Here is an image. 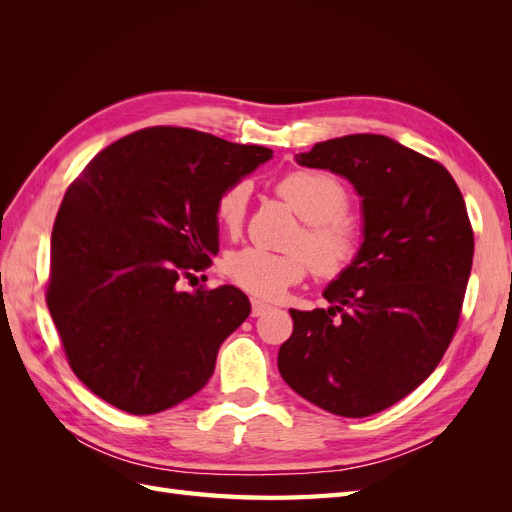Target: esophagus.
Segmentation results:
<instances>
[{
    "instance_id": "obj_1",
    "label": "esophagus",
    "mask_w": 512,
    "mask_h": 512,
    "mask_svg": "<svg viewBox=\"0 0 512 512\" xmlns=\"http://www.w3.org/2000/svg\"><path fill=\"white\" fill-rule=\"evenodd\" d=\"M269 309V305L265 303V301H260V299H252V316L256 318V316H262Z\"/></svg>"
}]
</instances>
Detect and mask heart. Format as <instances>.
Instances as JSON below:
<instances>
[{
    "label": "heart",
    "mask_w": 512,
    "mask_h": 512,
    "mask_svg": "<svg viewBox=\"0 0 512 512\" xmlns=\"http://www.w3.org/2000/svg\"><path fill=\"white\" fill-rule=\"evenodd\" d=\"M292 211L303 220V228L292 239L290 254H273L260 247H243L224 258L228 280L262 299H275L299 284L309 271L322 280L350 271L361 258L365 247L363 224L348 213L352 194L342 179L327 170L301 168L292 170L275 183ZM250 185L245 181L230 183L215 198L213 215L220 230L228 237H237L247 213Z\"/></svg>",
    "instance_id": "heart-1"
}]
</instances>
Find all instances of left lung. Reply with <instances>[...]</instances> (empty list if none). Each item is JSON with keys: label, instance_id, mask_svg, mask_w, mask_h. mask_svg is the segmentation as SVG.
Listing matches in <instances>:
<instances>
[{"label": "left lung", "instance_id": "left-lung-1", "mask_svg": "<svg viewBox=\"0 0 512 512\" xmlns=\"http://www.w3.org/2000/svg\"><path fill=\"white\" fill-rule=\"evenodd\" d=\"M363 196L365 247L324 290L329 309H290L277 367L318 408L361 418L410 395L451 346L474 256L466 203L448 170L380 134L299 153Z\"/></svg>", "mask_w": 512, "mask_h": 512}]
</instances>
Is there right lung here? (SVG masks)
<instances>
[{
  "mask_svg": "<svg viewBox=\"0 0 512 512\" xmlns=\"http://www.w3.org/2000/svg\"><path fill=\"white\" fill-rule=\"evenodd\" d=\"M273 151L156 126L102 149L61 203L46 305L91 393L130 414L181 404L209 382L250 316L235 286L181 290L218 254L213 205Z\"/></svg>",
  "mask_w": 512,
  "mask_h": 512,
  "instance_id": "1",
  "label": "right lung"
}]
</instances>
